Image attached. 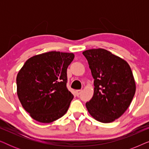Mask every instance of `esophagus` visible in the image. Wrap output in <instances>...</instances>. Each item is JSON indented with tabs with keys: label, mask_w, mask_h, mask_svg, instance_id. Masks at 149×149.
Returning <instances> with one entry per match:
<instances>
[{
	"label": "esophagus",
	"mask_w": 149,
	"mask_h": 149,
	"mask_svg": "<svg viewBox=\"0 0 149 149\" xmlns=\"http://www.w3.org/2000/svg\"><path fill=\"white\" fill-rule=\"evenodd\" d=\"M81 93H82V90H81V89H79V90H77L76 91H75V93H76L77 96H79V95H80Z\"/></svg>",
	"instance_id": "obj_1"
}]
</instances>
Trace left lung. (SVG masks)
Instances as JSON below:
<instances>
[{
	"label": "left lung",
	"instance_id": "8db88e82",
	"mask_svg": "<svg viewBox=\"0 0 149 149\" xmlns=\"http://www.w3.org/2000/svg\"><path fill=\"white\" fill-rule=\"evenodd\" d=\"M94 79V93L86 103L89 113L102 123L119 118L130 107L136 92L133 73L128 63L104 49L83 52Z\"/></svg>",
	"mask_w": 149,
	"mask_h": 149
}]
</instances>
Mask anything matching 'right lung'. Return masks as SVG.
I'll return each mask as SVG.
<instances>
[{
	"label": "right lung",
	"mask_w": 149,
	"mask_h": 149,
	"mask_svg": "<svg viewBox=\"0 0 149 149\" xmlns=\"http://www.w3.org/2000/svg\"><path fill=\"white\" fill-rule=\"evenodd\" d=\"M72 53L49 52L28 59L16 78L17 93L30 117L52 123L68 111L73 95L66 87L67 68Z\"/></svg>",
	"instance_id": "obj_1"
}]
</instances>
